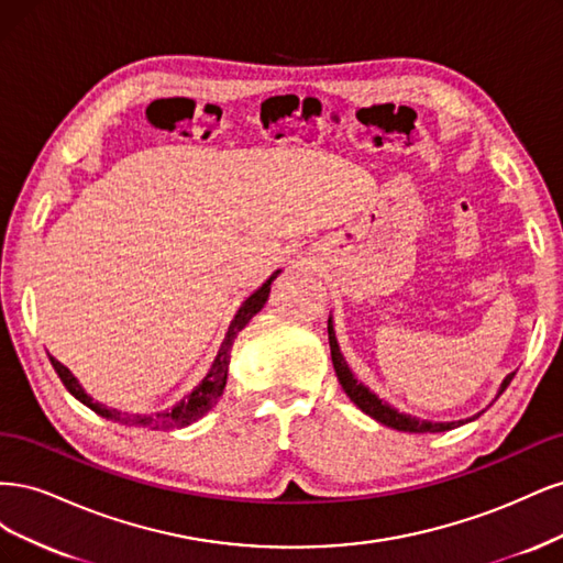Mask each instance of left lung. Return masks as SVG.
Segmentation results:
<instances>
[{
	"label": "left lung",
	"mask_w": 563,
	"mask_h": 563,
	"mask_svg": "<svg viewBox=\"0 0 563 563\" xmlns=\"http://www.w3.org/2000/svg\"><path fill=\"white\" fill-rule=\"evenodd\" d=\"M329 343H331V360H333V368H335V376L340 380V385H343L345 395L350 397L352 404H356L362 408V411L366 416H371L373 420H378L380 424H387V428L391 430H399V432H446V430H453V428H460V424H465V420H453V422H432V420H422V418H416L411 413H401L397 411L395 406H389L385 399H380L376 391H371L362 380L354 378L352 368L347 366L343 352H340V345H338V338H335V331H333V317H329ZM515 373H509V376L503 380L500 389H498V397L503 395V391L507 389V385L512 383ZM479 416V413H476ZM474 416V418H476ZM474 418H467V420H474Z\"/></svg>",
	"instance_id": "obj_1"
}]
</instances>
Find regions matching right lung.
I'll use <instances>...</instances> for the list:
<instances>
[{
	"instance_id": "add662e5",
	"label": "right lung",
	"mask_w": 563,
	"mask_h": 563,
	"mask_svg": "<svg viewBox=\"0 0 563 563\" xmlns=\"http://www.w3.org/2000/svg\"><path fill=\"white\" fill-rule=\"evenodd\" d=\"M282 269L272 272L269 279L258 288V291H253L244 302L242 308L236 310L234 319L230 321V329L225 333V340L220 343V350L216 354V360L209 368L207 376L203 380L190 391V395H185L180 401H176L172 408H164V411H155V413H129V411H117V408H108L106 404L93 401L91 395H87V389L79 385V380L73 376V371L63 366L54 356H48L51 364H54L58 378L63 380V385L67 387V391L75 399H79L84 406H89L91 411H96L98 416H103L112 422H122V424H133V428H150V430H174V428H185V424H190L195 420H199L201 416H207L211 408L218 404L220 395H223L225 383H228V371H230V352L234 345V338L240 335V331L246 327V323L258 314L265 302L269 298V286L272 282L277 279Z\"/></svg>"
}]
</instances>
